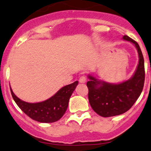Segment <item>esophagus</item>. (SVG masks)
I'll list each match as a JSON object with an SVG mask.
<instances>
[{"instance_id": "esophagus-1", "label": "esophagus", "mask_w": 151, "mask_h": 151, "mask_svg": "<svg viewBox=\"0 0 151 151\" xmlns=\"http://www.w3.org/2000/svg\"><path fill=\"white\" fill-rule=\"evenodd\" d=\"M79 81L80 83H86V81H87V79H86V77L85 75H82V76H81V77H80Z\"/></svg>"}]
</instances>
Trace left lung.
<instances>
[{
	"label": "left lung",
	"mask_w": 151,
	"mask_h": 151,
	"mask_svg": "<svg viewBox=\"0 0 151 151\" xmlns=\"http://www.w3.org/2000/svg\"><path fill=\"white\" fill-rule=\"evenodd\" d=\"M123 39L134 44L139 55V63L133 76L122 83L113 84L88 75V99L94 112L104 117L119 115L128 111L141 94L145 79L144 60L139 45L124 35Z\"/></svg>",
	"instance_id": "obj_1"
}]
</instances>
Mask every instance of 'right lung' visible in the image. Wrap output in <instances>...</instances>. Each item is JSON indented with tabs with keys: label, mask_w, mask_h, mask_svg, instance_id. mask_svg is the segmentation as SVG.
Listing matches in <instances>:
<instances>
[{
	"label": "right lung",
	"mask_w": 151,
	"mask_h": 151,
	"mask_svg": "<svg viewBox=\"0 0 151 151\" xmlns=\"http://www.w3.org/2000/svg\"><path fill=\"white\" fill-rule=\"evenodd\" d=\"M78 81L61 88L55 95L39 103H27L18 98L10 88L11 94L17 106L24 113L41 123H53L59 120L67 110L69 99Z\"/></svg>",
	"instance_id": "add662e5"
}]
</instances>
